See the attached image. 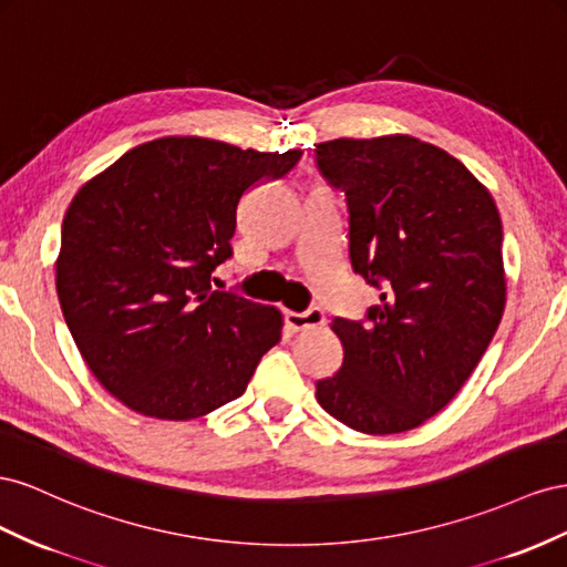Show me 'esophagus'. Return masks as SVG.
Here are the masks:
<instances>
[{"mask_svg": "<svg viewBox=\"0 0 567 567\" xmlns=\"http://www.w3.org/2000/svg\"><path fill=\"white\" fill-rule=\"evenodd\" d=\"M285 322H287V326L292 328L295 332H299V330H311V328L326 326V313H322L320 309H309V311H303V313L287 311V313H285Z\"/></svg>", "mask_w": 567, "mask_h": 567, "instance_id": "obj_1", "label": "esophagus"}]
</instances>
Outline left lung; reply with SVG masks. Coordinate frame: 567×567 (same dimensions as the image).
<instances>
[{
  "label": "left lung",
  "instance_id": "obj_1",
  "mask_svg": "<svg viewBox=\"0 0 567 567\" xmlns=\"http://www.w3.org/2000/svg\"><path fill=\"white\" fill-rule=\"evenodd\" d=\"M316 161L347 194L353 270L382 289L365 326L332 320L344 361L316 399L355 432L413 430L461 392L504 316L498 208L458 158L411 135L330 140Z\"/></svg>",
  "mask_w": 567,
  "mask_h": 567
}]
</instances>
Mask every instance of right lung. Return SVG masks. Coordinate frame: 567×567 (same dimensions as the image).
<instances>
[{
	"label": "right lung",
	"mask_w": 567,
	"mask_h": 567,
	"mask_svg": "<svg viewBox=\"0 0 567 567\" xmlns=\"http://www.w3.org/2000/svg\"><path fill=\"white\" fill-rule=\"evenodd\" d=\"M299 158L158 137L78 189L61 225L56 295L92 375L127 409L192 420L245 394L280 342L282 313L212 289V272L233 256L241 197Z\"/></svg>",
	"instance_id": "right-lung-1"
}]
</instances>
